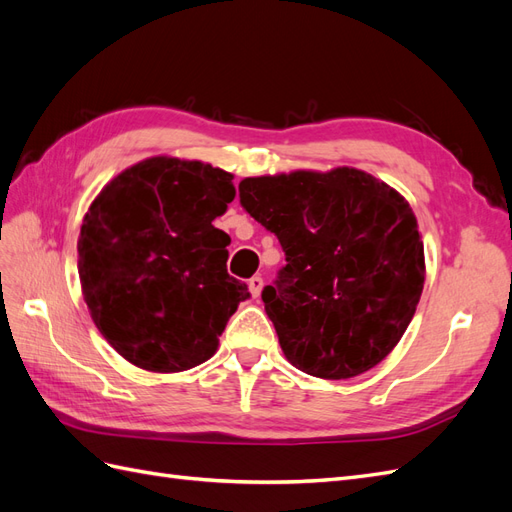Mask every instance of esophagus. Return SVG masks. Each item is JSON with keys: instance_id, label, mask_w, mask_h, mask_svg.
Returning <instances> with one entry per match:
<instances>
[{"instance_id": "1", "label": "esophagus", "mask_w": 512, "mask_h": 512, "mask_svg": "<svg viewBox=\"0 0 512 512\" xmlns=\"http://www.w3.org/2000/svg\"><path fill=\"white\" fill-rule=\"evenodd\" d=\"M247 286H250L252 297H254V299H258V297H260V290H262V286H265V282H262V277H260V275H254L252 280L247 282Z\"/></svg>"}]
</instances>
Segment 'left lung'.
Wrapping results in <instances>:
<instances>
[{
  "mask_svg": "<svg viewBox=\"0 0 512 512\" xmlns=\"http://www.w3.org/2000/svg\"><path fill=\"white\" fill-rule=\"evenodd\" d=\"M239 200L286 254L262 290L286 359L327 380L376 367L406 333L425 284L406 200L356 168L247 177Z\"/></svg>",
  "mask_w": 512,
  "mask_h": 512,
  "instance_id": "obj_1",
  "label": "left lung"
}]
</instances>
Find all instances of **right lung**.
I'll use <instances>...</instances> for the list:
<instances>
[{
    "label": "right lung",
    "mask_w": 512,
    "mask_h": 512,
    "mask_svg": "<svg viewBox=\"0 0 512 512\" xmlns=\"http://www.w3.org/2000/svg\"><path fill=\"white\" fill-rule=\"evenodd\" d=\"M232 175L203 162L149 158L89 207L79 237L83 297L98 331L147 371L205 363L247 286L228 275L230 237L215 228Z\"/></svg>",
    "instance_id": "1"
}]
</instances>
